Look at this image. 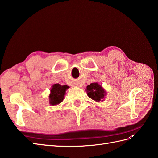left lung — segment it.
I'll return each mask as SVG.
<instances>
[{"instance_id":"obj_1","label":"left lung","mask_w":158,"mask_h":158,"mask_svg":"<svg viewBox=\"0 0 158 158\" xmlns=\"http://www.w3.org/2000/svg\"><path fill=\"white\" fill-rule=\"evenodd\" d=\"M86 91L87 95L96 102L103 101L104 97L106 95V91L97 82L91 83L87 86Z\"/></svg>"}]
</instances>
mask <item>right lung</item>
Instances as JSON below:
<instances>
[{
  "label": "right lung",
  "instance_id": "add662e5",
  "mask_svg": "<svg viewBox=\"0 0 158 158\" xmlns=\"http://www.w3.org/2000/svg\"><path fill=\"white\" fill-rule=\"evenodd\" d=\"M69 86L67 85L61 86L59 84H54L51 89L49 94V103L51 106H57L61 103L64 99L65 92Z\"/></svg>",
  "mask_w": 158,
  "mask_h": 158
}]
</instances>
